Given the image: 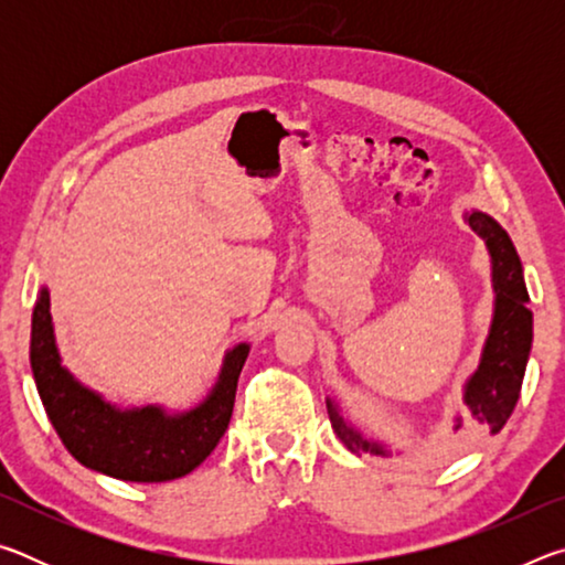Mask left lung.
<instances>
[{
	"label": "left lung",
	"instance_id": "1",
	"mask_svg": "<svg viewBox=\"0 0 565 565\" xmlns=\"http://www.w3.org/2000/svg\"><path fill=\"white\" fill-rule=\"evenodd\" d=\"M468 226L483 238L491 254L493 276V319L489 337H486L478 369L466 381L461 414L454 416V424L444 436V444H454L458 436L473 434L476 428H489L499 434L505 420L513 414L515 401L521 394L525 363H529L533 341V313L529 309V291L523 281V266L511 236L495 222L493 216L478 212H466ZM331 428L341 438V444L351 454L391 456V448L384 441L363 436L359 428L341 416L337 401L327 398Z\"/></svg>",
	"mask_w": 565,
	"mask_h": 565
}]
</instances>
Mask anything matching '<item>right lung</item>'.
Masks as SVG:
<instances>
[{"mask_svg":"<svg viewBox=\"0 0 565 565\" xmlns=\"http://www.w3.org/2000/svg\"><path fill=\"white\" fill-rule=\"evenodd\" d=\"M246 356L248 343L226 351L214 388L184 414H169L161 406L119 408L62 366L46 286L34 303L30 361L46 416L76 461L119 481L161 483L194 471L232 420Z\"/></svg>","mask_w":565,"mask_h":565,"instance_id":"right-lung-1","label":"right lung"}]
</instances>
